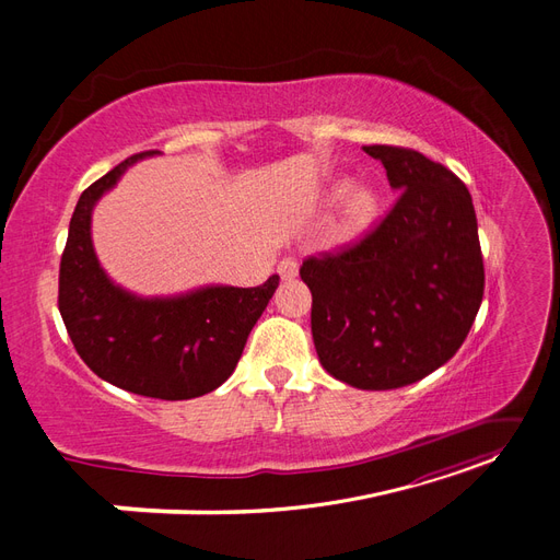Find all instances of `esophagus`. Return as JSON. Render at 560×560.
<instances>
[{
	"label": "esophagus",
	"mask_w": 560,
	"mask_h": 560,
	"mask_svg": "<svg viewBox=\"0 0 560 560\" xmlns=\"http://www.w3.org/2000/svg\"><path fill=\"white\" fill-rule=\"evenodd\" d=\"M278 273L282 280H294L299 276V261L294 257H284L278 264Z\"/></svg>",
	"instance_id": "esophagus-1"
}]
</instances>
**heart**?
Returning a JSON list of instances; mask_svg holds the SVG:
<instances>
[{
    "mask_svg": "<svg viewBox=\"0 0 560 560\" xmlns=\"http://www.w3.org/2000/svg\"><path fill=\"white\" fill-rule=\"evenodd\" d=\"M331 200H341L336 219V235L350 241L362 235L378 214V194L371 186H350V182H336L329 191Z\"/></svg>",
    "mask_w": 560,
    "mask_h": 560,
    "instance_id": "heart-1",
    "label": "heart"
}]
</instances>
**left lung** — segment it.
<instances>
[{
	"mask_svg": "<svg viewBox=\"0 0 560 560\" xmlns=\"http://www.w3.org/2000/svg\"><path fill=\"white\" fill-rule=\"evenodd\" d=\"M399 191L360 243L308 257L311 329L329 374L360 389L411 385L446 364L483 299V257L467 186L420 151L371 144Z\"/></svg>",
	"mask_w": 560,
	"mask_h": 560,
	"instance_id": "1",
	"label": "left lung"
}]
</instances>
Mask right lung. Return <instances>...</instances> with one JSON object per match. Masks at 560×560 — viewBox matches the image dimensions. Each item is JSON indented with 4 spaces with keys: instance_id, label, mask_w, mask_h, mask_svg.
Segmentation results:
<instances>
[{
    "instance_id": "obj_1",
    "label": "right lung",
    "mask_w": 560,
    "mask_h": 560,
    "mask_svg": "<svg viewBox=\"0 0 560 560\" xmlns=\"http://www.w3.org/2000/svg\"><path fill=\"white\" fill-rule=\"evenodd\" d=\"M154 154L126 159L81 194L60 259L58 308L93 374L132 395L177 401L208 395L233 374L280 278L171 299H140L114 284L95 257L91 214L132 163Z\"/></svg>"
}]
</instances>
